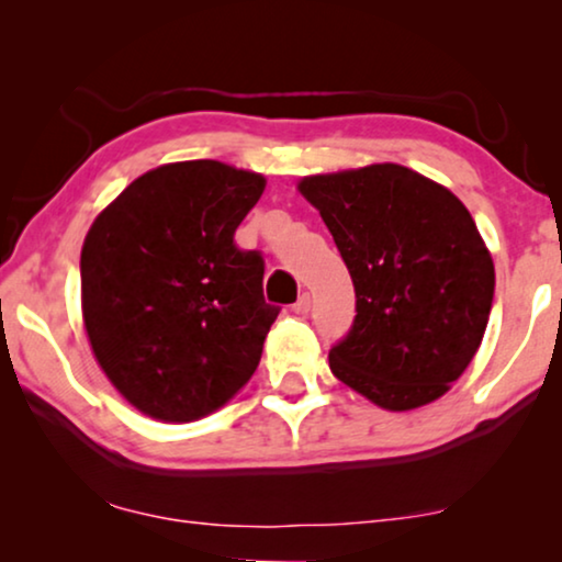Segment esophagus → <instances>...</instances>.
Here are the masks:
<instances>
[{
	"label": "esophagus",
	"instance_id": "obj_1",
	"mask_svg": "<svg viewBox=\"0 0 562 562\" xmlns=\"http://www.w3.org/2000/svg\"><path fill=\"white\" fill-rule=\"evenodd\" d=\"M310 306H312L310 291H302V294H299V299H296V304H294V312L296 314H306V312H310Z\"/></svg>",
	"mask_w": 562,
	"mask_h": 562
}]
</instances>
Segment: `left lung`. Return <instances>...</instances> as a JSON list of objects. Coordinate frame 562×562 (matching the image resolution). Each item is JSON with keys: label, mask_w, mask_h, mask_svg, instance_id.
<instances>
[{"label": "left lung", "mask_w": 562, "mask_h": 562, "mask_svg": "<svg viewBox=\"0 0 562 562\" xmlns=\"http://www.w3.org/2000/svg\"><path fill=\"white\" fill-rule=\"evenodd\" d=\"M356 286V319L329 350L342 383L391 412L435 402L471 363L494 302V260L463 202L412 168L306 176Z\"/></svg>", "instance_id": "1"}]
</instances>
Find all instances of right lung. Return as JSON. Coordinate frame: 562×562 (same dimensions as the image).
Masks as SVG:
<instances>
[{
	"label": "right lung",
	"instance_id": "add662e5",
	"mask_svg": "<svg viewBox=\"0 0 562 562\" xmlns=\"http://www.w3.org/2000/svg\"><path fill=\"white\" fill-rule=\"evenodd\" d=\"M260 173L220 160L168 164L135 179L81 248V310L91 350L143 414L194 422L256 373L279 306L266 304L263 256L240 227Z\"/></svg>",
	"mask_w": 562,
	"mask_h": 562
}]
</instances>
